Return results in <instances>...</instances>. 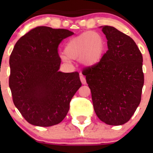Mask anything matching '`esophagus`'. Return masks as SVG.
I'll use <instances>...</instances> for the list:
<instances>
[{"label":"esophagus","instance_id":"esophagus-1","mask_svg":"<svg viewBox=\"0 0 153 153\" xmlns=\"http://www.w3.org/2000/svg\"><path fill=\"white\" fill-rule=\"evenodd\" d=\"M80 80H81L82 83L83 84V85H85L86 84V80H85V78L84 77V75L82 74V73H80Z\"/></svg>","mask_w":153,"mask_h":153}]
</instances>
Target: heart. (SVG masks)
<instances>
[{
	"mask_svg": "<svg viewBox=\"0 0 153 153\" xmlns=\"http://www.w3.org/2000/svg\"><path fill=\"white\" fill-rule=\"evenodd\" d=\"M105 45L104 38L99 33L85 31L70 40L65 47V54L70 58H78L82 64L93 65L101 59ZM67 57L64 56L63 58L68 60Z\"/></svg>",
	"mask_w": 153,
	"mask_h": 153,
	"instance_id": "1",
	"label": "heart"
}]
</instances>
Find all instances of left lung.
<instances>
[{
  "mask_svg": "<svg viewBox=\"0 0 153 153\" xmlns=\"http://www.w3.org/2000/svg\"><path fill=\"white\" fill-rule=\"evenodd\" d=\"M103 34L108 50L99 62L82 69L100 120L109 125L127 123L137 108L144 85L143 55L130 36L110 26Z\"/></svg>",
  "mask_w": 153,
  "mask_h": 153,
  "instance_id": "8db88e82",
  "label": "left lung"
}]
</instances>
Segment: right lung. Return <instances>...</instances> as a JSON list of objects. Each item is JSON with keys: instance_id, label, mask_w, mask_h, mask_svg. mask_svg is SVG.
Returning <instances> with one entry per match:
<instances>
[{"instance_id": "1", "label": "right lung", "mask_w": 153, "mask_h": 153, "mask_svg": "<svg viewBox=\"0 0 153 153\" xmlns=\"http://www.w3.org/2000/svg\"><path fill=\"white\" fill-rule=\"evenodd\" d=\"M73 34L67 29L37 26L15 45L9 59V87L15 106L29 124L51 127L60 123L81 86L78 72L59 71L58 47Z\"/></svg>"}]
</instances>
